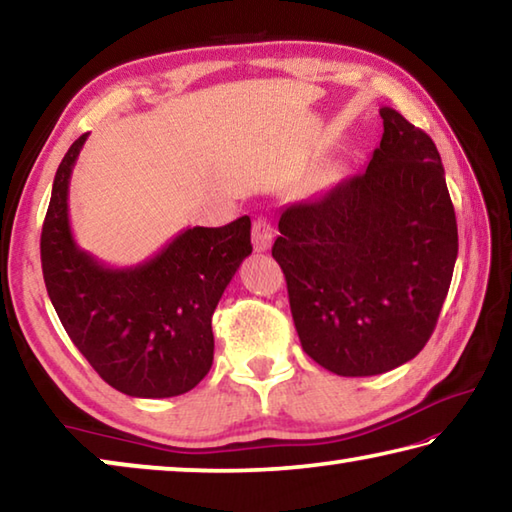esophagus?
<instances>
[{
  "instance_id": "34e87169",
  "label": "esophagus",
  "mask_w": 512,
  "mask_h": 512,
  "mask_svg": "<svg viewBox=\"0 0 512 512\" xmlns=\"http://www.w3.org/2000/svg\"><path fill=\"white\" fill-rule=\"evenodd\" d=\"M273 244V223L266 216H259L253 223V246L257 253H264V250L271 248Z\"/></svg>"
}]
</instances>
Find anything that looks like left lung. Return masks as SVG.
Wrapping results in <instances>:
<instances>
[{"label":"left lung","mask_w":512,"mask_h":512,"mask_svg":"<svg viewBox=\"0 0 512 512\" xmlns=\"http://www.w3.org/2000/svg\"><path fill=\"white\" fill-rule=\"evenodd\" d=\"M379 115L366 171L287 207L273 244L302 350L341 377L381 375L424 348L458 255L436 144L397 110Z\"/></svg>","instance_id":"8db88e82"}]
</instances>
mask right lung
Here are the masks:
<instances>
[{
    "mask_svg": "<svg viewBox=\"0 0 512 512\" xmlns=\"http://www.w3.org/2000/svg\"><path fill=\"white\" fill-rule=\"evenodd\" d=\"M88 133L56 171L40 257L51 305L99 377L131 397L183 395L212 368V314L253 253L250 219L185 228L142 264L115 268L83 250L69 225V178Z\"/></svg>",
    "mask_w": 512,
    "mask_h": 512,
    "instance_id": "right-lung-1",
    "label": "right lung"
}]
</instances>
